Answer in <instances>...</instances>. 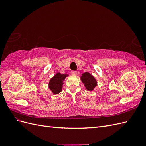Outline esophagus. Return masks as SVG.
I'll return each instance as SVG.
<instances>
[{"instance_id":"34e87169","label":"esophagus","mask_w":146,"mask_h":146,"mask_svg":"<svg viewBox=\"0 0 146 146\" xmlns=\"http://www.w3.org/2000/svg\"><path fill=\"white\" fill-rule=\"evenodd\" d=\"M71 74L73 75V76H76V75L77 74V72L73 70V71H71Z\"/></svg>"}]
</instances>
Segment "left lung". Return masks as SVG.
Segmentation results:
<instances>
[{
    "label": "left lung",
    "instance_id": "obj_1",
    "mask_svg": "<svg viewBox=\"0 0 146 146\" xmlns=\"http://www.w3.org/2000/svg\"><path fill=\"white\" fill-rule=\"evenodd\" d=\"M81 80L88 91H92L97 85L96 78L89 72H85L82 74Z\"/></svg>",
    "mask_w": 146,
    "mask_h": 146
}]
</instances>
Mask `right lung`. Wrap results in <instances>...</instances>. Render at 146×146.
Here are the masks:
<instances>
[{
	"mask_svg": "<svg viewBox=\"0 0 146 146\" xmlns=\"http://www.w3.org/2000/svg\"><path fill=\"white\" fill-rule=\"evenodd\" d=\"M68 74H61L59 72L56 73L53 77L48 83V88L54 94H57L62 90L63 81Z\"/></svg>",
	"mask_w": 146,
	"mask_h": 146,
	"instance_id": "add662e5",
	"label": "right lung"
}]
</instances>
